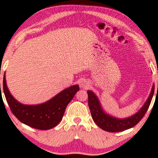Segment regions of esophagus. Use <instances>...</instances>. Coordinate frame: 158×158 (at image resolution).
<instances>
[{
	"label": "esophagus",
	"mask_w": 158,
	"mask_h": 158,
	"mask_svg": "<svg viewBox=\"0 0 158 158\" xmlns=\"http://www.w3.org/2000/svg\"><path fill=\"white\" fill-rule=\"evenodd\" d=\"M79 86H80V88L86 89V88H88V87H89V83H88L86 80H81L80 82H79Z\"/></svg>",
	"instance_id": "obj_1"
}]
</instances>
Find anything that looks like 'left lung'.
<instances>
[{
    "mask_svg": "<svg viewBox=\"0 0 158 158\" xmlns=\"http://www.w3.org/2000/svg\"><path fill=\"white\" fill-rule=\"evenodd\" d=\"M154 91H155V85L153 84L151 93L142 108L131 117L121 119L106 113L103 110L97 96L92 90H88L87 92L88 95V106L91 113L92 118L94 123L99 128L108 132H119L131 128L136 126L146 113L153 97Z\"/></svg>",
    "mask_w": 158,
    "mask_h": 158,
    "instance_id": "1",
    "label": "left lung"
}]
</instances>
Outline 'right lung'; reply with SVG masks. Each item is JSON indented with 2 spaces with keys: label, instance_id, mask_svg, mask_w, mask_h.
<instances>
[{
  "label": "right lung",
  "instance_id": "obj_1",
  "mask_svg": "<svg viewBox=\"0 0 158 158\" xmlns=\"http://www.w3.org/2000/svg\"><path fill=\"white\" fill-rule=\"evenodd\" d=\"M3 88L12 114L23 124L40 130L50 129L61 122L67 106L79 90V85H75L63 90L44 103L23 105L16 100L10 94L6 85L5 74Z\"/></svg>",
  "mask_w": 158,
  "mask_h": 158
}]
</instances>
